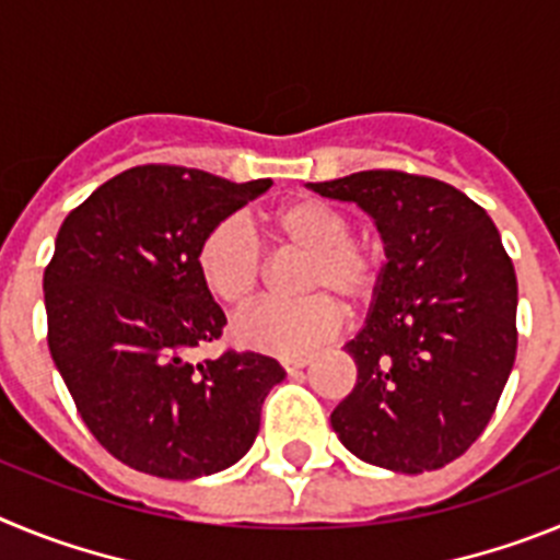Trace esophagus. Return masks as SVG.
Returning <instances> with one entry per match:
<instances>
[{"instance_id":"esophagus-1","label":"esophagus","mask_w":560,"mask_h":560,"mask_svg":"<svg viewBox=\"0 0 560 560\" xmlns=\"http://www.w3.org/2000/svg\"><path fill=\"white\" fill-rule=\"evenodd\" d=\"M311 364V355H289V359H283V368L285 373H296V370H303Z\"/></svg>"}]
</instances>
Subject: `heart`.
Listing matches in <instances>:
<instances>
[{
	"mask_svg": "<svg viewBox=\"0 0 560 560\" xmlns=\"http://www.w3.org/2000/svg\"><path fill=\"white\" fill-rule=\"evenodd\" d=\"M353 224L339 207L323 199H294L266 219L271 244L303 252L294 271L296 300H264L232 323L241 348L275 355H300L330 339L341 325V308H364L384 271L378 246L350 235ZM196 271L212 300L241 308L257 291L264 255L255 235L237 219H221L196 246Z\"/></svg>",
	"mask_w": 560,
	"mask_h": 560,
	"instance_id": "b5f03b06",
	"label": "heart"
}]
</instances>
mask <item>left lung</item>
Returning a JSON list of instances; mask_svg holds the SVG:
<instances>
[{"label":"left lung","mask_w":560,"mask_h":560,"mask_svg":"<svg viewBox=\"0 0 560 560\" xmlns=\"http://www.w3.org/2000/svg\"><path fill=\"white\" fill-rule=\"evenodd\" d=\"M375 221L387 264L345 345L355 387L330 412L348 452L423 474L468 452L516 359V271L488 212L457 187L404 171L311 182Z\"/></svg>","instance_id":"left-lung-1"}]
</instances>
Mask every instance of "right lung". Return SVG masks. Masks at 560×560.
<instances>
[{
	"mask_svg": "<svg viewBox=\"0 0 560 560\" xmlns=\"http://www.w3.org/2000/svg\"><path fill=\"white\" fill-rule=\"evenodd\" d=\"M269 187L140 165L97 187L58 230L44 269L49 353L89 432L137 471L196 479L230 468L285 378L252 350L190 361L226 325L199 280L196 246Z\"/></svg>",
	"mask_w": 560,
	"mask_h": 560,
	"instance_id": "right-lung-1",
	"label": "right lung"
}]
</instances>
